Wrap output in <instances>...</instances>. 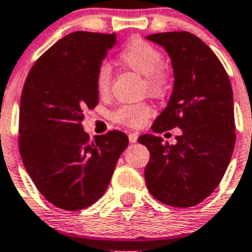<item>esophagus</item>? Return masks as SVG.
<instances>
[{"label":"esophagus","instance_id":"34e87169","mask_svg":"<svg viewBox=\"0 0 252 252\" xmlns=\"http://www.w3.org/2000/svg\"><path fill=\"white\" fill-rule=\"evenodd\" d=\"M128 137H129V141H131V143H136V141H137V137H139V133H129Z\"/></svg>","mask_w":252,"mask_h":252}]
</instances>
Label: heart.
<instances>
[{"label": "heart", "instance_id": "heart-1", "mask_svg": "<svg viewBox=\"0 0 252 252\" xmlns=\"http://www.w3.org/2000/svg\"><path fill=\"white\" fill-rule=\"evenodd\" d=\"M120 63L126 68L145 76V91L160 97L167 92L169 73L164 65L163 52L155 45L140 38L128 42L119 55ZM112 68L105 63L94 72V87L100 96H107L111 91ZM152 108L147 102L126 104L112 112V120L131 128H140L152 116Z\"/></svg>", "mask_w": 252, "mask_h": 252}]
</instances>
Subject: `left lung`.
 <instances>
[{"label": "left lung", "mask_w": 252, "mask_h": 252, "mask_svg": "<svg viewBox=\"0 0 252 252\" xmlns=\"http://www.w3.org/2000/svg\"><path fill=\"white\" fill-rule=\"evenodd\" d=\"M163 46L172 61L173 91L152 124L156 133L180 128L176 144L141 135L150 151L144 171L151 195L172 207H192L214 192L235 145L234 97L228 74L208 46L189 32L147 37Z\"/></svg>", "instance_id": "left-lung-1"}]
</instances>
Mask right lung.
<instances>
[{
	"mask_svg": "<svg viewBox=\"0 0 252 252\" xmlns=\"http://www.w3.org/2000/svg\"><path fill=\"white\" fill-rule=\"evenodd\" d=\"M116 34L74 32L32 66L20 104L18 148L37 189L53 206L77 211L105 192L128 136L109 131L91 140L84 111L98 104L94 72Z\"/></svg>",
	"mask_w": 252,
	"mask_h": 252,
	"instance_id": "right-lung-1",
	"label": "right lung"
}]
</instances>
